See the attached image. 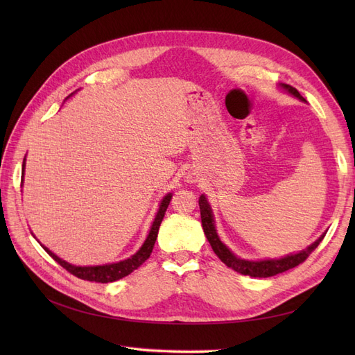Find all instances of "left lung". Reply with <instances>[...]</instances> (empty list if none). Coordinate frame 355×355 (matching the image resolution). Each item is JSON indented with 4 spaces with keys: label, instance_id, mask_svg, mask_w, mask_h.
Listing matches in <instances>:
<instances>
[{
    "label": "left lung",
    "instance_id": "obj_1",
    "mask_svg": "<svg viewBox=\"0 0 355 355\" xmlns=\"http://www.w3.org/2000/svg\"><path fill=\"white\" fill-rule=\"evenodd\" d=\"M280 87L288 93L292 94L293 98L299 99L300 102H306L300 93L288 84H280ZM198 204H200V213H201V223H202V230L204 234L211 245L213 252L216 253V256L219 259L227 265L231 270L237 271L243 275H250V277H259V278H266V277H272L280 272H284L287 270H292V268L297 266L299 263H302L306 257L313 253L317 245L321 243V240L324 239V235H320V237L313 243L309 244L306 249L300 250L299 253H290L287 256L278 257V259H261V261H247V259H241L237 254H234L227 245H225L216 231V227H214V216H213V210L210 207V202L207 201L206 196H200L198 198Z\"/></svg>",
    "mask_w": 355,
    "mask_h": 355
}]
</instances>
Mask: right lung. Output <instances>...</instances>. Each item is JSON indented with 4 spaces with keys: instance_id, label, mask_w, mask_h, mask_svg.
<instances>
[{
    "instance_id": "1",
    "label": "right lung",
    "mask_w": 355,
    "mask_h": 355,
    "mask_svg": "<svg viewBox=\"0 0 355 355\" xmlns=\"http://www.w3.org/2000/svg\"><path fill=\"white\" fill-rule=\"evenodd\" d=\"M73 93H77V92H73ZM22 167H24V175H25V159H24V166ZM22 184H24V178H22ZM171 197H173V194H171V192H168V194H166L163 197V200H161L158 211H157L155 218H154V222L151 225V230H149V232H148L146 240L141 245V249H139L133 256L127 257V259H124V261L114 262V263H105V265H96V266H77V265H72V263H69L67 261L60 259L58 254H55L51 250H49L46 245L41 244V247L60 266L65 268V270L68 272H71L72 275L81 278V280L94 282V283H112V282H116V280H120V278H123V277H125L128 274H132L135 270H137V268L141 266L148 259L149 256H151L153 249H154V244H155V240H157V235H158L161 220H163V218H164V214H166V210L168 207Z\"/></svg>"
}]
</instances>
